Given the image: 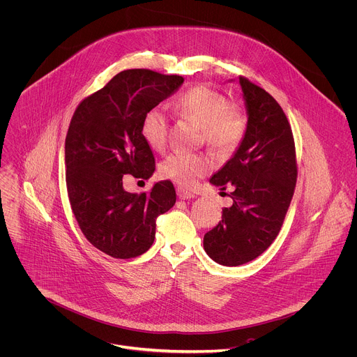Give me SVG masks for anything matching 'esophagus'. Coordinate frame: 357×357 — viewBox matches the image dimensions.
<instances>
[{
	"label": "esophagus",
	"mask_w": 357,
	"mask_h": 357,
	"mask_svg": "<svg viewBox=\"0 0 357 357\" xmlns=\"http://www.w3.org/2000/svg\"><path fill=\"white\" fill-rule=\"evenodd\" d=\"M176 195H178V197H179L181 200H188V199H193V197H195L193 193L185 190L183 188H178V189H176Z\"/></svg>",
	"instance_id": "esophagus-1"
}]
</instances>
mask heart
<instances>
[{"label": "heart", "mask_w": 357, "mask_h": 357, "mask_svg": "<svg viewBox=\"0 0 357 357\" xmlns=\"http://www.w3.org/2000/svg\"><path fill=\"white\" fill-rule=\"evenodd\" d=\"M172 108L186 115L203 128L206 142L214 149L229 153L243 140L248 126L246 115L238 107L229 105L227 97L207 86H196L172 101ZM168 119L160 107L150 108L142 121V136L155 151H161L167 143ZM214 168V160L204 153L175 151L160 165L162 178L174 181L183 188H192Z\"/></svg>", "instance_id": "1"}]
</instances>
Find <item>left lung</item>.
Segmentation results:
<instances>
[{"instance_id":"8db88e82","label":"left lung","mask_w":357,"mask_h":357,"mask_svg":"<svg viewBox=\"0 0 357 357\" xmlns=\"http://www.w3.org/2000/svg\"><path fill=\"white\" fill-rule=\"evenodd\" d=\"M248 114L242 143L210 183L232 188V206L204 235L210 259L227 267L249 263L277 238L296 186V154L291 125L264 89L239 77Z\"/></svg>"}]
</instances>
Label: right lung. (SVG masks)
Wrapping results in <instances>:
<instances>
[{"mask_svg": "<svg viewBox=\"0 0 357 357\" xmlns=\"http://www.w3.org/2000/svg\"><path fill=\"white\" fill-rule=\"evenodd\" d=\"M183 77L149 69H126L76 108L65 139L66 188L86 239L115 259L147 252L155 220L176 202L169 181L149 193L123 189L126 174L149 179L154 155L142 136L144 114L175 93Z\"/></svg>", "mask_w": 357, "mask_h": 357, "instance_id": "right-lung-1", "label": "right lung"}]
</instances>
